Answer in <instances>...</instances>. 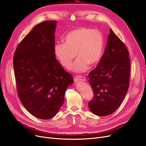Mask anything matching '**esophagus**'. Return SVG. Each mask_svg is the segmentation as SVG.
Listing matches in <instances>:
<instances>
[{"label": "esophagus", "mask_w": 146, "mask_h": 146, "mask_svg": "<svg viewBox=\"0 0 146 146\" xmlns=\"http://www.w3.org/2000/svg\"><path fill=\"white\" fill-rule=\"evenodd\" d=\"M74 82H79V81H86V78L84 77V76H76V77L74 78Z\"/></svg>", "instance_id": "34e87169"}]
</instances>
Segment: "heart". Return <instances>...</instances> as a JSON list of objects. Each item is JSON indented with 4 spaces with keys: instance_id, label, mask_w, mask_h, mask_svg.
Masks as SVG:
<instances>
[{
    "instance_id": "heart-1",
    "label": "heart",
    "mask_w": 146,
    "mask_h": 146,
    "mask_svg": "<svg viewBox=\"0 0 146 146\" xmlns=\"http://www.w3.org/2000/svg\"><path fill=\"white\" fill-rule=\"evenodd\" d=\"M64 43L55 45V55L61 65L69 69L78 56L79 60L74 70L85 72L89 66L93 67L100 61L104 50V38L98 30L80 27L72 30L64 36Z\"/></svg>"
}]
</instances>
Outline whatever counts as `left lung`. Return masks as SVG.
Returning a JSON list of instances; mask_svg holds the SVG:
<instances>
[{"label":"left lung","mask_w":146,"mask_h":146,"mask_svg":"<svg viewBox=\"0 0 146 146\" xmlns=\"http://www.w3.org/2000/svg\"><path fill=\"white\" fill-rule=\"evenodd\" d=\"M130 59L124 43L110 29L104 54L95 70L89 73L94 97L88 103L96 115L107 116L123 101L129 85Z\"/></svg>","instance_id":"obj_1"}]
</instances>
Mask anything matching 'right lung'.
Returning a JSON list of instances; mask_svg holds the SVG:
<instances>
[{"label": "right lung", "mask_w": 146, "mask_h": 146, "mask_svg": "<svg viewBox=\"0 0 146 146\" xmlns=\"http://www.w3.org/2000/svg\"><path fill=\"white\" fill-rule=\"evenodd\" d=\"M56 21L35 26L18 44L13 67L18 97L34 117H54L64 101V95L73 78L56 58Z\"/></svg>", "instance_id": "add662e5"}]
</instances>
